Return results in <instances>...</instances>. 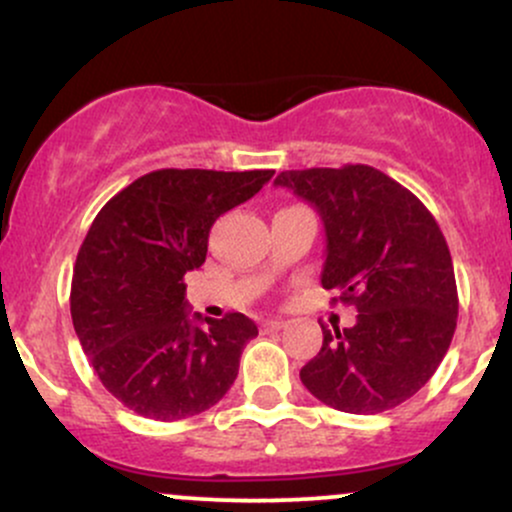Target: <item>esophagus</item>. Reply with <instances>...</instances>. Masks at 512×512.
Returning a JSON list of instances; mask_svg holds the SVG:
<instances>
[{"mask_svg":"<svg viewBox=\"0 0 512 512\" xmlns=\"http://www.w3.org/2000/svg\"><path fill=\"white\" fill-rule=\"evenodd\" d=\"M286 327V320H267V322H262V330L264 332H279V330H284Z\"/></svg>","mask_w":512,"mask_h":512,"instance_id":"1","label":"esophagus"}]
</instances>
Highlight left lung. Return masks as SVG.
<instances>
[{"mask_svg": "<svg viewBox=\"0 0 512 512\" xmlns=\"http://www.w3.org/2000/svg\"><path fill=\"white\" fill-rule=\"evenodd\" d=\"M276 187L313 204L325 226L322 286L356 305V325H322L301 368L310 395L349 414H380L424 387L457 325L452 257L436 219L370 166L284 170Z\"/></svg>", "mask_w": 512, "mask_h": 512, "instance_id": "8db88e82", "label": "left lung"}]
</instances>
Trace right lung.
<instances>
[{
	"label": "right lung",
	"instance_id": "right-lung-1",
	"mask_svg": "<svg viewBox=\"0 0 512 512\" xmlns=\"http://www.w3.org/2000/svg\"><path fill=\"white\" fill-rule=\"evenodd\" d=\"M272 175L154 170L93 219L74 264L72 322L105 390L127 409L178 421L231 390L257 325L243 313L190 317L182 279L207 260L214 221L255 197Z\"/></svg>",
	"mask_w": 512,
	"mask_h": 512
}]
</instances>
